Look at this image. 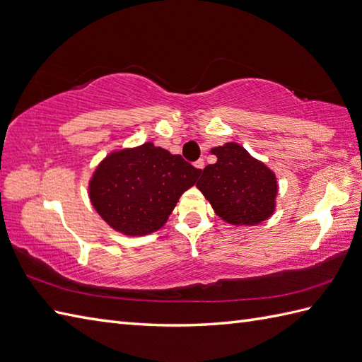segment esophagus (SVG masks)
Instances as JSON below:
<instances>
[{
    "instance_id": "esophagus-1",
    "label": "esophagus",
    "mask_w": 362,
    "mask_h": 362,
    "mask_svg": "<svg viewBox=\"0 0 362 362\" xmlns=\"http://www.w3.org/2000/svg\"><path fill=\"white\" fill-rule=\"evenodd\" d=\"M194 166L197 168V170H204V168H205V162H204V158H199V160L194 163Z\"/></svg>"
}]
</instances>
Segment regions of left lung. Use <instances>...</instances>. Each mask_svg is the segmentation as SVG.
I'll use <instances>...</instances> for the list:
<instances>
[{
  "mask_svg": "<svg viewBox=\"0 0 362 362\" xmlns=\"http://www.w3.org/2000/svg\"><path fill=\"white\" fill-rule=\"evenodd\" d=\"M217 162L205 166L197 188L216 214L233 225H257L274 211L276 175L238 143L211 149Z\"/></svg>",
  "mask_w": 362,
  "mask_h": 362,
  "instance_id": "8db88e82",
  "label": "left lung"
}]
</instances>
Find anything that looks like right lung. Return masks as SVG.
<instances>
[{
	"mask_svg": "<svg viewBox=\"0 0 362 362\" xmlns=\"http://www.w3.org/2000/svg\"><path fill=\"white\" fill-rule=\"evenodd\" d=\"M202 170L153 143L117 151L98 165L89 197L103 221L126 236L162 228Z\"/></svg>",
	"mask_w": 362,
	"mask_h": 362,
	"instance_id": "1",
	"label": "right lung"
}]
</instances>
